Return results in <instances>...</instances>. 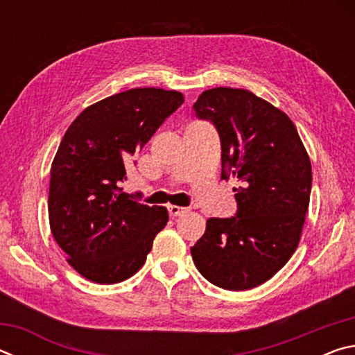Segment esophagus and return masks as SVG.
<instances>
[{"label":"esophagus","mask_w":355,"mask_h":355,"mask_svg":"<svg viewBox=\"0 0 355 355\" xmlns=\"http://www.w3.org/2000/svg\"><path fill=\"white\" fill-rule=\"evenodd\" d=\"M167 209H169L171 218H177V216H183L184 213H188V211H189V208L177 207V205H169V207H167Z\"/></svg>","instance_id":"34e87169"}]
</instances>
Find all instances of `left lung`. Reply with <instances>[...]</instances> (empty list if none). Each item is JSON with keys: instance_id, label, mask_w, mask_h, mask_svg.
Returning <instances> with one entry per match:
<instances>
[{"instance_id": "1", "label": "left lung", "mask_w": 355, "mask_h": 355, "mask_svg": "<svg viewBox=\"0 0 355 355\" xmlns=\"http://www.w3.org/2000/svg\"><path fill=\"white\" fill-rule=\"evenodd\" d=\"M192 107L218 130L220 178L241 183L236 214L207 220L192 260L213 285L250 290L280 271L297 248L310 202V158L290 117L250 91L208 89Z\"/></svg>"}]
</instances>
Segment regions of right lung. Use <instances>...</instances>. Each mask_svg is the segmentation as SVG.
<instances>
[{
  "mask_svg": "<svg viewBox=\"0 0 355 355\" xmlns=\"http://www.w3.org/2000/svg\"><path fill=\"white\" fill-rule=\"evenodd\" d=\"M183 94L137 87L89 106L65 131L51 164V233L78 274L119 284L136 274L166 227L164 207L125 194L127 163L183 105Z\"/></svg>",
  "mask_w": 355,
  "mask_h": 355,
  "instance_id": "1",
  "label": "right lung"
}]
</instances>
